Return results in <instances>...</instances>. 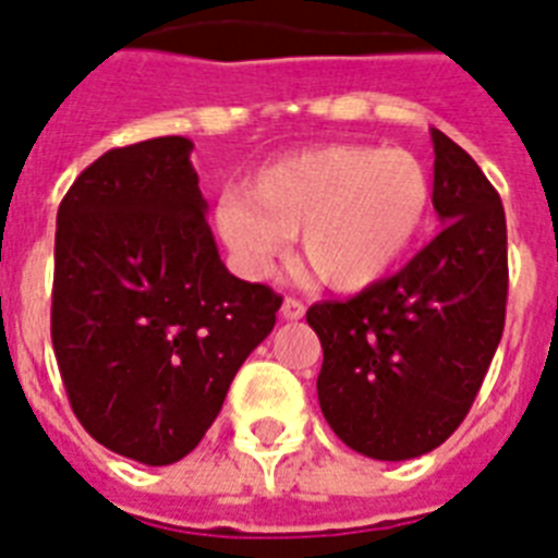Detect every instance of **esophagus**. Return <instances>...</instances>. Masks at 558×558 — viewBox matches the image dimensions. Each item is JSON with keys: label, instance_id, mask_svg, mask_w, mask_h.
Wrapping results in <instances>:
<instances>
[{"label": "esophagus", "instance_id": "1", "mask_svg": "<svg viewBox=\"0 0 558 558\" xmlns=\"http://www.w3.org/2000/svg\"><path fill=\"white\" fill-rule=\"evenodd\" d=\"M302 314H305V305H302L300 300H293V296H288V300L282 302V317L284 319H300Z\"/></svg>", "mask_w": 558, "mask_h": 558}]
</instances>
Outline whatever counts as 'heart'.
Wrapping results in <instances>:
<instances>
[{"label": "heart", "mask_w": 558, "mask_h": 558, "mask_svg": "<svg viewBox=\"0 0 558 558\" xmlns=\"http://www.w3.org/2000/svg\"><path fill=\"white\" fill-rule=\"evenodd\" d=\"M434 185L401 148L323 145L258 171L215 206V227L244 276L262 279L296 235L300 258L331 291H361L416 244Z\"/></svg>", "instance_id": "b5f03b06"}]
</instances>
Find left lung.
<instances>
[{
    "label": "left lung",
    "instance_id": "left-lung-1",
    "mask_svg": "<svg viewBox=\"0 0 558 558\" xmlns=\"http://www.w3.org/2000/svg\"><path fill=\"white\" fill-rule=\"evenodd\" d=\"M434 209L445 227L399 274L305 319L323 347L317 399L357 454L413 460L472 408L507 317V218L481 166L442 131Z\"/></svg>",
    "mask_w": 558,
    "mask_h": 558
}]
</instances>
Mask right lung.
Listing matches in <instances>:
<instances>
[{
    "instance_id": "right-lung-1",
    "label": "right lung",
    "mask_w": 558,
    "mask_h": 558,
    "mask_svg": "<svg viewBox=\"0 0 558 558\" xmlns=\"http://www.w3.org/2000/svg\"><path fill=\"white\" fill-rule=\"evenodd\" d=\"M192 140L107 150L58 209L51 343L95 442L171 465L201 442L282 296L223 267Z\"/></svg>"
}]
</instances>
